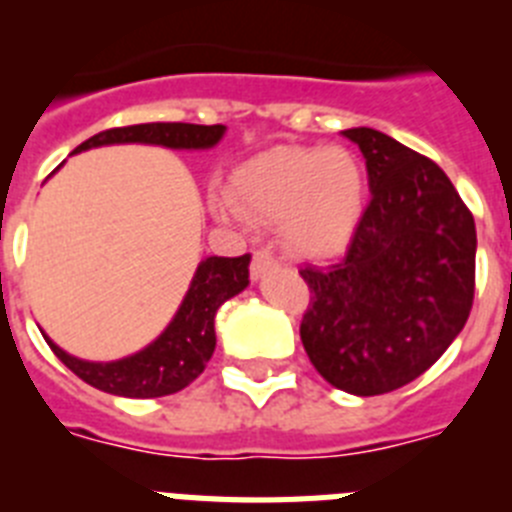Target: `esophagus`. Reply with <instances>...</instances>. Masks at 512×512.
<instances>
[{"instance_id":"34e87169","label":"esophagus","mask_w":512,"mask_h":512,"mask_svg":"<svg viewBox=\"0 0 512 512\" xmlns=\"http://www.w3.org/2000/svg\"><path fill=\"white\" fill-rule=\"evenodd\" d=\"M279 261L274 259V253L269 248H259V251H253V261H251V277L261 279L266 271H271L277 266Z\"/></svg>"}]
</instances>
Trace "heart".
<instances>
[{
	"label": "heart",
	"mask_w": 512,
	"mask_h": 512,
	"mask_svg": "<svg viewBox=\"0 0 512 512\" xmlns=\"http://www.w3.org/2000/svg\"><path fill=\"white\" fill-rule=\"evenodd\" d=\"M366 171L348 148L277 146L235 169L220 217L279 223L289 248L307 259L336 256L354 238L366 207Z\"/></svg>",
	"instance_id": "obj_1"
}]
</instances>
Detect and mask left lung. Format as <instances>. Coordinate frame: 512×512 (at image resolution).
Masks as SVG:
<instances>
[{
    "mask_svg": "<svg viewBox=\"0 0 512 512\" xmlns=\"http://www.w3.org/2000/svg\"><path fill=\"white\" fill-rule=\"evenodd\" d=\"M366 158L372 200L343 259L302 266L300 338L320 377L384 395L436 364L474 302L477 228L431 158L374 128L343 130Z\"/></svg>",
    "mask_w": 512,
    "mask_h": 512,
    "instance_id": "1",
    "label": "left lung"
}]
</instances>
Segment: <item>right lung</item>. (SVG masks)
Segmentation results:
<instances>
[{"mask_svg": "<svg viewBox=\"0 0 512 512\" xmlns=\"http://www.w3.org/2000/svg\"><path fill=\"white\" fill-rule=\"evenodd\" d=\"M225 125H192V122H143L128 128H112L84 140L76 153L112 143H151L166 148H212L223 138ZM251 256L238 259L210 256L197 266L182 307L169 328L143 351L120 361H81L66 354L45 336L53 354L71 372L102 392L120 397H164L184 390L205 372L215 351V312L225 300L248 287Z\"/></svg>", "mask_w": 512, "mask_h": 512, "instance_id": "1", "label": "right lung"}]
</instances>
